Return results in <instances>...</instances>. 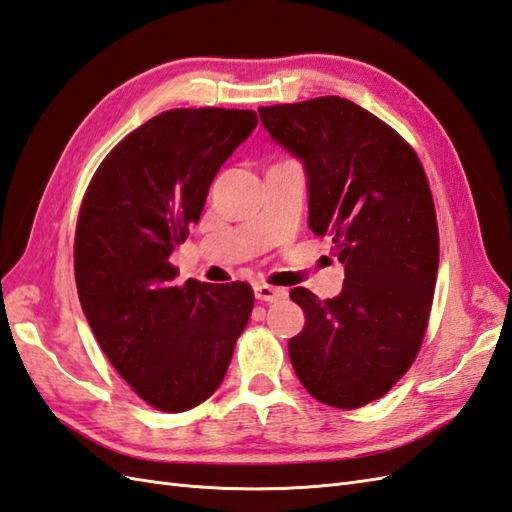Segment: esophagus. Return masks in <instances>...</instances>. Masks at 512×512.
Listing matches in <instances>:
<instances>
[{
	"label": "esophagus",
	"mask_w": 512,
	"mask_h": 512,
	"mask_svg": "<svg viewBox=\"0 0 512 512\" xmlns=\"http://www.w3.org/2000/svg\"><path fill=\"white\" fill-rule=\"evenodd\" d=\"M287 290L283 287H272V285H255V298L266 300V303H277V300L285 298Z\"/></svg>",
	"instance_id": "obj_1"
}]
</instances>
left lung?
<instances>
[{
  "label": "left lung",
  "instance_id": "8db88e82",
  "mask_svg": "<svg viewBox=\"0 0 512 512\" xmlns=\"http://www.w3.org/2000/svg\"><path fill=\"white\" fill-rule=\"evenodd\" d=\"M270 138L303 162L309 229L333 240L344 287L290 292L305 329L290 359L313 398L359 409L398 383L422 346L439 268L424 168L396 131L357 103L318 97L259 108Z\"/></svg>",
  "mask_w": 512,
  "mask_h": 512
}]
</instances>
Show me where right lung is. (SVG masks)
<instances>
[{
	"label": "right lung",
	"instance_id": "right-lung-1",
	"mask_svg": "<svg viewBox=\"0 0 512 512\" xmlns=\"http://www.w3.org/2000/svg\"><path fill=\"white\" fill-rule=\"evenodd\" d=\"M255 127L251 110L157 114L116 144L84 196L75 231L84 316L123 381L164 413L212 396L251 318V285H175L170 255Z\"/></svg>",
	"mask_w": 512,
	"mask_h": 512
}]
</instances>
